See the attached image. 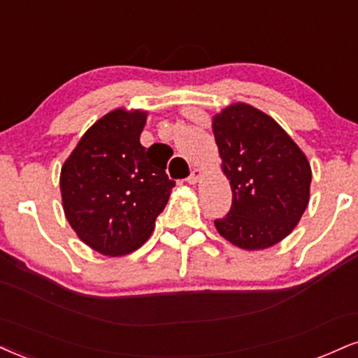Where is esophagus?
Here are the masks:
<instances>
[{
  "instance_id": "esophagus-1",
  "label": "esophagus",
  "mask_w": 358,
  "mask_h": 358,
  "mask_svg": "<svg viewBox=\"0 0 358 358\" xmlns=\"http://www.w3.org/2000/svg\"><path fill=\"white\" fill-rule=\"evenodd\" d=\"M201 176H203V171H201L200 168H193V171L190 173V176H188V183L196 185L201 180Z\"/></svg>"
}]
</instances>
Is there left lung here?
<instances>
[{
    "label": "left lung",
    "instance_id": "1",
    "mask_svg": "<svg viewBox=\"0 0 358 358\" xmlns=\"http://www.w3.org/2000/svg\"><path fill=\"white\" fill-rule=\"evenodd\" d=\"M212 130L230 180V213L215 222L235 247L265 250L294 231L310 201L312 168L272 116L247 103L213 115Z\"/></svg>",
    "mask_w": 358,
    "mask_h": 358
}]
</instances>
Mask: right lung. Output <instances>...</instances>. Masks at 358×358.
Segmentation results:
<instances>
[{"label": "right lung", "instance_id": "add662e5", "mask_svg": "<svg viewBox=\"0 0 358 358\" xmlns=\"http://www.w3.org/2000/svg\"><path fill=\"white\" fill-rule=\"evenodd\" d=\"M148 111L116 108L94 122L59 173L63 212L78 238L106 257L135 252L152 235L175 182L140 143Z\"/></svg>", "mask_w": 358, "mask_h": 358}]
</instances>
